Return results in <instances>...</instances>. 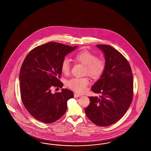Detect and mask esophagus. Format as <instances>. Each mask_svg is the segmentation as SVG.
<instances>
[{
  "instance_id": "34e87169",
  "label": "esophagus",
  "mask_w": 151,
  "mask_h": 151,
  "mask_svg": "<svg viewBox=\"0 0 151 151\" xmlns=\"http://www.w3.org/2000/svg\"><path fill=\"white\" fill-rule=\"evenodd\" d=\"M80 96H81V95L78 94L77 93H74V97H75V98H77V97H80Z\"/></svg>"
}]
</instances>
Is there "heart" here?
Here are the masks:
<instances>
[{"instance_id": "b5f03b06", "label": "heart", "mask_w": 151, "mask_h": 151, "mask_svg": "<svg viewBox=\"0 0 151 151\" xmlns=\"http://www.w3.org/2000/svg\"><path fill=\"white\" fill-rule=\"evenodd\" d=\"M74 60L85 65V73H87L93 78H98L103 74L106 68L105 60L97 58L96 55L89 51H80L74 56ZM61 70L63 73L67 75L70 71V64L68 59H64L61 64ZM90 83L88 78H73L67 82L68 86L74 91L83 93L86 91Z\"/></svg>"}]
</instances>
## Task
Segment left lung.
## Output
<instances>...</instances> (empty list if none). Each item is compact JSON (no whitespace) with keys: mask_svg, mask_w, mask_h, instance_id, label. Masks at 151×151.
Listing matches in <instances>:
<instances>
[{"mask_svg":"<svg viewBox=\"0 0 151 151\" xmlns=\"http://www.w3.org/2000/svg\"><path fill=\"white\" fill-rule=\"evenodd\" d=\"M105 59V70L92 86L91 90L101 96L88 97L89 105L85 111L93 124L109 126L121 119L133 99V74L128 61L119 51L106 45H96Z\"/></svg>","mask_w":151,"mask_h":151,"instance_id":"left-lung-1","label":"left lung"}]
</instances>
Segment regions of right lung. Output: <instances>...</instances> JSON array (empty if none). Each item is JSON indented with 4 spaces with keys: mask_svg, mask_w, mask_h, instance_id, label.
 <instances>
[{
    "mask_svg": "<svg viewBox=\"0 0 151 151\" xmlns=\"http://www.w3.org/2000/svg\"><path fill=\"white\" fill-rule=\"evenodd\" d=\"M50 42L31 51L23 61L20 73L23 104L34 118L45 124L54 122L67 110V102L73 92L62 88L52 93L51 87L62 88L61 64L65 56L77 48Z\"/></svg>",
    "mask_w": 151,
    "mask_h": 151,
    "instance_id": "add662e5",
    "label": "right lung"
}]
</instances>
